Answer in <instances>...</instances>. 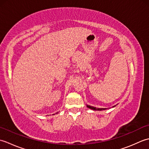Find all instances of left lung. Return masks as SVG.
<instances>
[{"mask_svg": "<svg viewBox=\"0 0 149 149\" xmlns=\"http://www.w3.org/2000/svg\"><path fill=\"white\" fill-rule=\"evenodd\" d=\"M87 107H88V108H90L91 109H93V110H100V111H101V110L105 109L104 108H97V107H92L91 106H87ZM113 107H115V106H113Z\"/></svg>", "mask_w": 149, "mask_h": 149, "instance_id": "obj_1", "label": "left lung"}]
</instances>
